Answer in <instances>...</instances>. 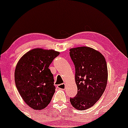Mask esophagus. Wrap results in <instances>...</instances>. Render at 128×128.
Returning <instances> with one entry per match:
<instances>
[{
	"mask_svg": "<svg viewBox=\"0 0 128 128\" xmlns=\"http://www.w3.org/2000/svg\"><path fill=\"white\" fill-rule=\"evenodd\" d=\"M57 88L60 89H62V90H64L66 88V85L65 84H59V85L57 86Z\"/></svg>",
	"mask_w": 128,
	"mask_h": 128,
	"instance_id": "34e87169",
	"label": "esophagus"
}]
</instances>
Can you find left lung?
<instances>
[{"instance_id":"8db88e82","label":"left lung","mask_w":128,"mask_h":128,"mask_svg":"<svg viewBox=\"0 0 128 128\" xmlns=\"http://www.w3.org/2000/svg\"><path fill=\"white\" fill-rule=\"evenodd\" d=\"M75 66V82L78 88L71 104L79 110L92 106L102 96L108 81L106 60L102 54L91 47H78L70 49Z\"/></svg>"}]
</instances>
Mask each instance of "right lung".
<instances>
[{
    "instance_id": "obj_1",
    "label": "right lung",
    "mask_w": 128,
    "mask_h": 128,
    "mask_svg": "<svg viewBox=\"0 0 128 128\" xmlns=\"http://www.w3.org/2000/svg\"><path fill=\"white\" fill-rule=\"evenodd\" d=\"M60 52L36 48L26 52L17 63L15 82L24 102L34 110H42L55 92L49 65Z\"/></svg>"
}]
</instances>
